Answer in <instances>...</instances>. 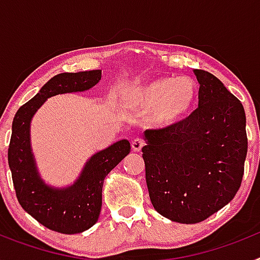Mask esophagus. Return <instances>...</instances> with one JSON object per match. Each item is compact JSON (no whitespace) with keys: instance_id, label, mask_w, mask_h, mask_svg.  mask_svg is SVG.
I'll return each instance as SVG.
<instances>
[{"instance_id":"obj_1","label":"esophagus","mask_w":260,"mask_h":260,"mask_svg":"<svg viewBox=\"0 0 260 260\" xmlns=\"http://www.w3.org/2000/svg\"><path fill=\"white\" fill-rule=\"evenodd\" d=\"M144 144L146 143H144L143 139H141V138H135V139H133V142H132L133 151H135V152H139V151L143 148Z\"/></svg>"}]
</instances>
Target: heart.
Wrapping results in <instances>:
<instances>
[{
    "instance_id": "heart-1",
    "label": "heart",
    "mask_w": 260,
    "mask_h": 260,
    "mask_svg": "<svg viewBox=\"0 0 260 260\" xmlns=\"http://www.w3.org/2000/svg\"><path fill=\"white\" fill-rule=\"evenodd\" d=\"M197 98V84L189 77H160L119 89L121 103L127 109L146 112L153 127H167L189 113Z\"/></svg>"
}]
</instances>
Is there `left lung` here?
Here are the masks:
<instances>
[{
    "mask_svg": "<svg viewBox=\"0 0 260 260\" xmlns=\"http://www.w3.org/2000/svg\"><path fill=\"white\" fill-rule=\"evenodd\" d=\"M198 108L180 122L146 130L142 148L153 208L181 224H197L237 194L247 153L242 104L208 71L195 69Z\"/></svg>",
    "mask_w": 260,
    "mask_h": 260,
    "instance_id": "8db88e82",
    "label": "left lung"
}]
</instances>
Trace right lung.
Wrapping results in <instances>:
<instances>
[{
	"instance_id": "obj_1",
	"label": "right lung",
	"mask_w": 260,
	"mask_h": 260,
	"mask_svg": "<svg viewBox=\"0 0 260 260\" xmlns=\"http://www.w3.org/2000/svg\"><path fill=\"white\" fill-rule=\"evenodd\" d=\"M102 79V70L61 73L18 109L11 126L8 160L14 189L23 210L48 229L63 234L82 233L96 224L102 211L105 177L130 152L127 139H121L87 160L79 177L66 187H54L41 178L31 147V121L52 96L83 92Z\"/></svg>"
}]
</instances>
